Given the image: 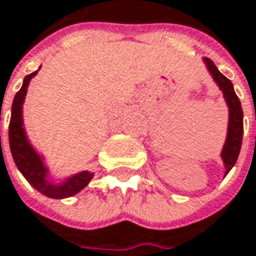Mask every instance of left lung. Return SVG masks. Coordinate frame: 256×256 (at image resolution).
<instances>
[{
	"mask_svg": "<svg viewBox=\"0 0 256 256\" xmlns=\"http://www.w3.org/2000/svg\"><path fill=\"white\" fill-rule=\"evenodd\" d=\"M202 61L207 66L208 72L212 74L213 80L216 82V84L222 90L225 102L228 106V113H230V116H228V131H226L225 144H224L222 152H220V158L224 161L225 176H226L230 173V170L234 167V164L237 162V158H238V154H240L242 138H243V110H242L240 100L236 95V90H234V86H232L231 80H228L216 68V65L213 64L212 60L202 58Z\"/></svg>",
	"mask_w": 256,
	"mask_h": 256,
	"instance_id": "obj_1",
	"label": "left lung"
}]
</instances>
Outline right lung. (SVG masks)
Segmentation results:
<instances>
[{
  "instance_id": "right-lung-1",
  "label": "right lung",
  "mask_w": 256,
  "mask_h": 256,
  "mask_svg": "<svg viewBox=\"0 0 256 256\" xmlns=\"http://www.w3.org/2000/svg\"><path fill=\"white\" fill-rule=\"evenodd\" d=\"M37 74V71L28 74L24 78V84L19 92L14 95L13 106H12V118L8 125V142L10 150L14 160L16 167L24 174V178L43 195L49 198H68L80 192L94 178V173L80 172L66 178L65 180L55 184L49 178V168L44 164V158L37 154V150L31 146L25 128H24V118H22V106L26 96L28 84L31 78Z\"/></svg>"
}]
</instances>
